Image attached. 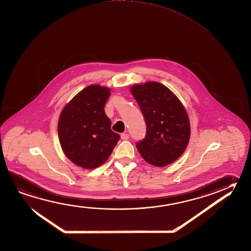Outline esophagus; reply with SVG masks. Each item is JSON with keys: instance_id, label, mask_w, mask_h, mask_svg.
<instances>
[{"instance_id": "34e87169", "label": "esophagus", "mask_w": 251, "mask_h": 251, "mask_svg": "<svg viewBox=\"0 0 251 251\" xmlns=\"http://www.w3.org/2000/svg\"><path fill=\"white\" fill-rule=\"evenodd\" d=\"M121 137H122L123 140H127L129 136H128V134H127V133H123V134L121 135Z\"/></svg>"}]
</instances>
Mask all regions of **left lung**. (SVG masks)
Returning a JSON list of instances; mask_svg holds the SVG:
<instances>
[{"label": "left lung", "mask_w": 251, "mask_h": 251, "mask_svg": "<svg viewBox=\"0 0 251 251\" xmlns=\"http://www.w3.org/2000/svg\"><path fill=\"white\" fill-rule=\"evenodd\" d=\"M133 97L140 106L146 124L144 140L136 148L146 162L163 167L184 152L190 137L189 115L176 94L158 82L134 84Z\"/></svg>", "instance_id": "obj_1"}]
</instances>
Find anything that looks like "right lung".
<instances>
[{
	"label": "right lung",
	"instance_id": "obj_1",
	"mask_svg": "<svg viewBox=\"0 0 251 251\" xmlns=\"http://www.w3.org/2000/svg\"><path fill=\"white\" fill-rule=\"evenodd\" d=\"M110 89L92 84L63 107L58 122V136L67 158L85 169L100 167L109 158L119 134L111 129L104 106Z\"/></svg>",
	"mask_w": 251,
	"mask_h": 251
}]
</instances>
